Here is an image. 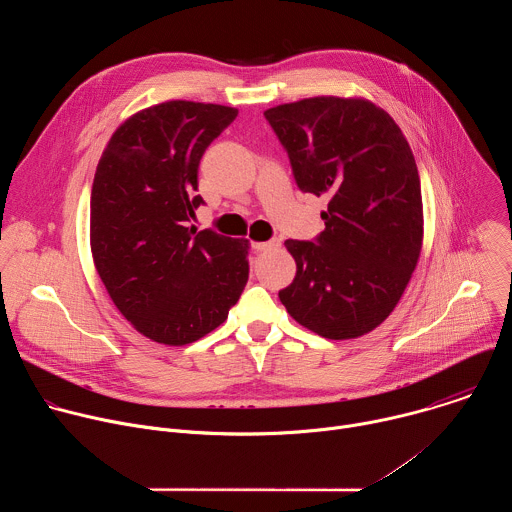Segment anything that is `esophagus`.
I'll list each match as a JSON object with an SVG mask.
<instances>
[{"label": "esophagus", "mask_w": 512, "mask_h": 512, "mask_svg": "<svg viewBox=\"0 0 512 512\" xmlns=\"http://www.w3.org/2000/svg\"><path fill=\"white\" fill-rule=\"evenodd\" d=\"M281 245V241L279 239H271V241H257V243H253V249H257V251H269V249H277Z\"/></svg>", "instance_id": "34e87169"}]
</instances>
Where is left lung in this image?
I'll return each mask as SVG.
<instances>
[{
	"instance_id": "8db88e82",
	"label": "left lung",
	"mask_w": 512,
	"mask_h": 512,
	"mask_svg": "<svg viewBox=\"0 0 512 512\" xmlns=\"http://www.w3.org/2000/svg\"><path fill=\"white\" fill-rule=\"evenodd\" d=\"M265 119L302 192L328 196L316 241L287 239L296 277L287 314L330 340L358 338L399 304L423 243L417 164L393 117L360 97L277 105Z\"/></svg>"
}]
</instances>
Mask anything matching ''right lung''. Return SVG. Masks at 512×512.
<instances>
[{"label":"right lung","instance_id":"1","mask_svg":"<svg viewBox=\"0 0 512 512\" xmlns=\"http://www.w3.org/2000/svg\"><path fill=\"white\" fill-rule=\"evenodd\" d=\"M235 107L166 101L111 135L91 190V251L115 308L154 342L221 326L249 279V241L186 227L204 202L198 164Z\"/></svg>","mask_w":512,"mask_h":512}]
</instances>
